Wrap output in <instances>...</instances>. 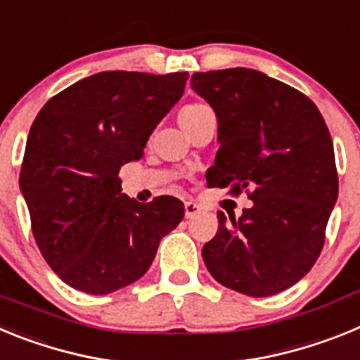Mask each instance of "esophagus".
Instances as JSON below:
<instances>
[{"instance_id":"34e87169","label":"esophagus","mask_w":360,"mask_h":360,"mask_svg":"<svg viewBox=\"0 0 360 360\" xmlns=\"http://www.w3.org/2000/svg\"><path fill=\"white\" fill-rule=\"evenodd\" d=\"M200 212H202V207H200L198 203L195 202H186V218H195V216H198Z\"/></svg>"}]
</instances>
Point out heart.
I'll return each instance as SVG.
<instances>
[{
	"mask_svg": "<svg viewBox=\"0 0 360 360\" xmlns=\"http://www.w3.org/2000/svg\"><path fill=\"white\" fill-rule=\"evenodd\" d=\"M203 110H209V108L203 106V104H189V106L182 108L180 115H178V120H184V119H189V117H195L196 113H200V111H203Z\"/></svg>",
	"mask_w": 360,
	"mask_h": 360,
	"instance_id": "obj_1",
	"label": "heart"
}]
</instances>
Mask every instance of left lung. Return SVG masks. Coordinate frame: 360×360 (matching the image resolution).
<instances>
[{"instance_id": "1", "label": "left lung", "mask_w": 360, "mask_h": 360, "mask_svg": "<svg viewBox=\"0 0 360 360\" xmlns=\"http://www.w3.org/2000/svg\"><path fill=\"white\" fill-rule=\"evenodd\" d=\"M218 119L209 187L249 193L240 218L218 211L202 257L224 287L252 297L287 290L319 257L337 202L332 136L317 106L292 86L249 68L193 73Z\"/></svg>"}]
</instances>
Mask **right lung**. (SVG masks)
Here are the masks:
<instances>
[{
	"label": "right lung",
	"mask_w": 360,
	"mask_h": 360,
	"mask_svg": "<svg viewBox=\"0 0 360 360\" xmlns=\"http://www.w3.org/2000/svg\"><path fill=\"white\" fill-rule=\"evenodd\" d=\"M187 72H101L44 104L28 133L19 187L41 254L66 285L103 295L148 272L184 203L120 193L119 171L180 101Z\"/></svg>",
	"instance_id": "1"
}]
</instances>
